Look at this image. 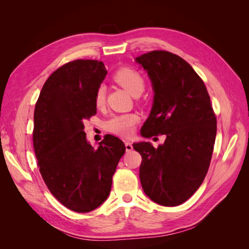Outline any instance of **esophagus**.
Wrapping results in <instances>:
<instances>
[{
  "label": "esophagus",
  "instance_id": "1",
  "mask_svg": "<svg viewBox=\"0 0 249 249\" xmlns=\"http://www.w3.org/2000/svg\"><path fill=\"white\" fill-rule=\"evenodd\" d=\"M124 145H125V150H126L127 153H130L131 150L133 149V144H132L131 142H125Z\"/></svg>",
  "mask_w": 249,
  "mask_h": 249
}]
</instances>
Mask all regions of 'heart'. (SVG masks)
I'll return each mask as SVG.
<instances>
[{"instance_id": "heart-1", "label": "heart", "mask_w": 249, "mask_h": 249, "mask_svg": "<svg viewBox=\"0 0 249 249\" xmlns=\"http://www.w3.org/2000/svg\"><path fill=\"white\" fill-rule=\"evenodd\" d=\"M113 80L133 96H139L145 88V80L142 74L130 67H123L116 71L113 74ZM105 102H106V88L101 85L96 89L94 96L96 108H103ZM138 123L139 116L136 113H125V114L112 116L106 122L105 127L112 134L126 138L131 137L134 134Z\"/></svg>"}]
</instances>
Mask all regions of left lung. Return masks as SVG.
<instances>
[{
    "label": "left lung",
    "instance_id": "obj_1",
    "mask_svg": "<svg viewBox=\"0 0 249 249\" xmlns=\"http://www.w3.org/2000/svg\"><path fill=\"white\" fill-rule=\"evenodd\" d=\"M136 61L147 71L155 92L141 135H166L158 148L149 142L133 144L142 157V189L159 205L178 206L192 196L207 176L217 132L215 113L205 83L183 58L152 51Z\"/></svg>",
    "mask_w": 249,
    "mask_h": 249
}]
</instances>
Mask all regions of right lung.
<instances>
[{"mask_svg": "<svg viewBox=\"0 0 249 249\" xmlns=\"http://www.w3.org/2000/svg\"><path fill=\"white\" fill-rule=\"evenodd\" d=\"M106 74L97 60L67 62L48 78L35 105L37 166L55 198L78 213L90 212L107 199L125 152L124 142L112 135L97 148L86 140L83 123L96 114L95 91Z\"/></svg>", "mask_w": 249, "mask_h": 249, "instance_id": "right-lung-1", "label": "right lung"}]
</instances>
